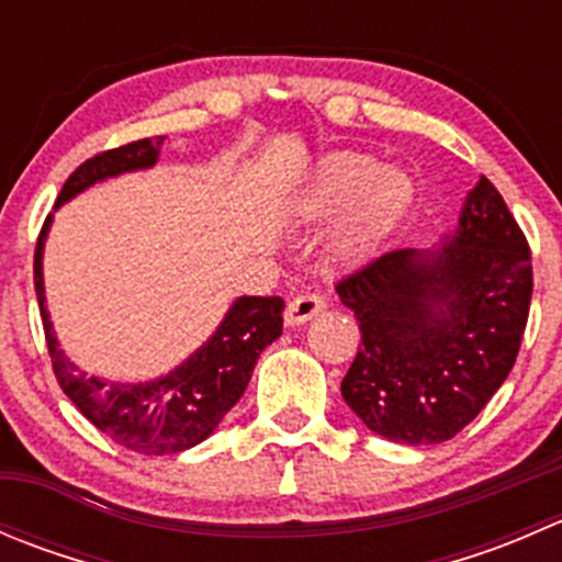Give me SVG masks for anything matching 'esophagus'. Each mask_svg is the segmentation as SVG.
<instances>
[{
    "mask_svg": "<svg viewBox=\"0 0 562 562\" xmlns=\"http://www.w3.org/2000/svg\"><path fill=\"white\" fill-rule=\"evenodd\" d=\"M323 307H326V302H323L317 293H299L296 299H291V302H288L285 323L288 326H299V323L310 321V317L321 313Z\"/></svg>",
    "mask_w": 562,
    "mask_h": 562,
    "instance_id": "obj_1",
    "label": "esophagus"
}]
</instances>
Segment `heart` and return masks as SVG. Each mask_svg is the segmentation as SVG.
I'll return each instance as SVG.
<instances>
[{
  "mask_svg": "<svg viewBox=\"0 0 562 562\" xmlns=\"http://www.w3.org/2000/svg\"><path fill=\"white\" fill-rule=\"evenodd\" d=\"M411 195V179L402 171L381 168L367 155L342 151L315 168L313 179L296 198V214L304 220H328L348 209L339 249L356 252L405 212Z\"/></svg>",
  "mask_w": 562,
  "mask_h": 562,
  "instance_id": "b5f03b06",
  "label": "heart"
}]
</instances>
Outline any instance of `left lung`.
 I'll list each match as a JSON object with an SVG mask.
<instances>
[{
	"label": "left lung",
	"mask_w": 562,
	"mask_h": 562,
	"mask_svg": "<svg viewBox=\"0 0 562 562\" xmlns=\"http://www.w3.org/2000/svg\"><path fill=\"white\" fill-rule=\"evenodd\" d=\"M361 345L342 378L381 438L432 446L462 432L517 361L532 296L530 247L486 176L432 249H394L337 282Z\"/></svg>",
	"instance_id": "8db88e82"
}]
</instances>
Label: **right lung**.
<instances>
[{
  "instance_id": "add662e5",
  "label": "right lung",
  "mask_w": 562,
  "mask_h": 562,
  "mask_svg": "<svg viewBox=\"0 0 562 562\" xmlns=\"http://www.w3.org/2000/svg\"><path fill=\"white\" fill-rule=\"evenodd\" d=\"M160 149L162 135H155V138H140L89 157L65 181L54 209L111 176L151 168L160 157ZM50 220L54 214L45 220L35 247V293L50 367L61 391L113 443L138 451V454H179L206 440L223 422L225 413L241 400L252 378L255 361L263 353L266 345H271L282 334L285 302L280 296L236 299L217 331L190 359L181 361L176 370L157 381L116 383L87 375L59 348L54 323L45 310L43 247Z\"/></svg>"
}]
</instances>
